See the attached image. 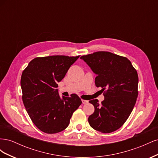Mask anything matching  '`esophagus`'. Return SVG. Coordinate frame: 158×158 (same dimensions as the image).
I'll return each mask as SVG.
<instances>
[{
    "instance_id": "obj_1",
    "label": "esophagus",
    "mask_w": 158,
    "mask_h": 158,
    "mask_svg": "<svg viewBox=\"0 0 158 158\" xmlns=\"http://www.w3.org/2000/svg\"><path fill=\"white\" fill-rule=\"evenodd\" d=\"M82 102L83 104H86L88 103V101H87V100H84V99H82Z\"/></svg>"
}]
</instances>
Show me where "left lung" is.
<instances>
[{"label":"left lung","mask_w":158,"mask_h":158,"mask_svg":"<svg viewBox=\"0 0 158 158\" xmlns=\"http://www.w3.org/2000/svg\"><path fill=\"white\" fill-rule=\"evenodd\" d=\"M81 59L97 75L95 85L102 88L105 99L89 101L94 113L88 117L89 125L103 133L117 131L126 122L138 97V76L136 69L126 57L107 51L83 55Z\"/></svg>","instance_id":"obj_1"}]
</instances>
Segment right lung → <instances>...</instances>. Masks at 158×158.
I'll list each match as a JSON object with an SVG mask.
<instances>
[{"label": "right lung", "mask_w": 158, "mask_h": 158, "mask_svg": "<svg viewBox=\"0 0 158 158\" xmlns=\"http://www.w3.org/2000/svg\"><path fill=\"white\" fill-rule=\"evenodd\" d=\"M80 56L37 57L30 62L21 77L22 100L32 122L42 132L63 131L82 103L76 94L60 98L57 83Z\"/></svg>", "instance_id": "right-lung-1"}]
</instances>
